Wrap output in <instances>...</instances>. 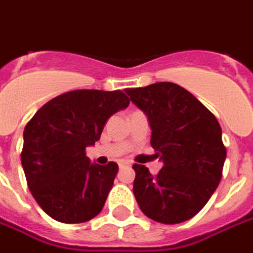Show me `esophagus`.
Instances as JSON below:
<instances>
[{
    "label": "esophagus",
    "mask_w": 253,
    "mask_h": 253,
    "mask_svg": "<svg viewBox=\"0 0 253 253\" xmlns=\"http://www.w3.org/2000/svg\"><path fill=\"white\" fill-rule=\"evenodd\" d=\"M118 165H120V168H124V167H126V165H128V164L125 163V161H121V163L118 164Z\"/></svg>",
    "instance_id": "obj_1"
}]
</instances>
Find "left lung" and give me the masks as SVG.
Returning a JSON list of instances; mask_svg holds the SVG:
<instances>
[{
  "label": "left lung",
  "instance_id": "1",
  "mask_svg": "<svg viewBox=\"0 0 253 253\" xmlns=\"http://www.w3.org/2000/svg\"><path fill=\"white\" fill-rule=\"evenodd\" d=\"M147 116L151 147L163 168L153 176L135 164L133 194L144 215L165 224L189 220L203 210L222 179L226 147L216 117L194 95L173 83L128 88Z\"/></svg>",
  "mask_w": 253,
  "mask_h": 253
}]
</instances>
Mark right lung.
<instances>
[{
    "instance_id": "obj_1",
    "label": "right lung",
    "mask_w": 253,
    "mask_h": 253,
    "mask_svg": "<svg viewBox=\"0 0 253 253\" xmlns=\"http://www.w3.org/2000/svg\"><path fill=\"white\" fill-rule=\"evenodd\" d=\"M128 104L121 90H70L43 104L27 123L20 154L24 175L34 200L52 219L84 223L103 210L118 165L90 164L85 149Z\"/></svg>"
}]
</instances>
